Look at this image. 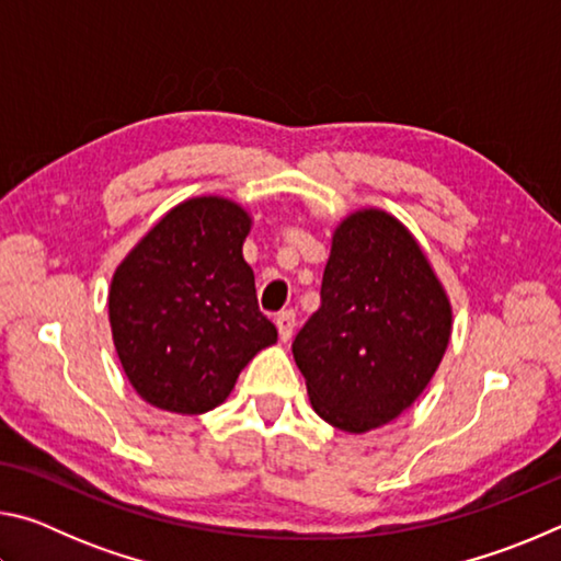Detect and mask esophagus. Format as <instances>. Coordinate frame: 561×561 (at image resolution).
<instances>
[{
	"mask_svg": "<svg viewBox=\"0 0 561 561\" xmlns=\"http://www.w3.org/2000/svg\"><path fill=\"white\" fill-rule=\"evenodd\" d=\"M294 327H297V314L294 311H282L277 317V329H279V339L282 341H289L294 334Z\"/></svg>",
	"mask_w": 561,
	"mask_h": 561,
	"instance_id": "esophagus-1",
	"label": "esophagus"
}]
</instances>
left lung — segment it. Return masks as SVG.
<instances>
[{
	"label": "left lung",
	"mask_w": 561,
	"mask_h": 561,
	"mask_svg": "<svg viewBox=\"0 0 561 561\" xmlns=\"http://www.w3.org/2000/svg\"><path fill=\"white\" fill-rule=\"evenodd\" d=\"M450 329V299L421 244L393 215L368 207L334 230L321 307L291 354L319 417L366 433L425 391Z\"/></svg>",
	"instance_id": "left-lung-1"
}]
</instances>
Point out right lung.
I'll return each mask as SVG.
<instances>
[{
    "label": "right lung",
    "instance_id": "obj_1",
    "mask_svg": "<svg viewBox=\"0 0 561 561\" xmlns=\"http://www.w3.org/2000/svg\"><path fill=\"white\" fill-rule=\"evenodd\" d=\"M250 227V213L227 197H190L113 274L116 354L136 393L160 411H213L242 368L277 341L242 257Z\"/></svg>",
    "mask_w": 561,
    "mask_h": 561
}]
</instances>
